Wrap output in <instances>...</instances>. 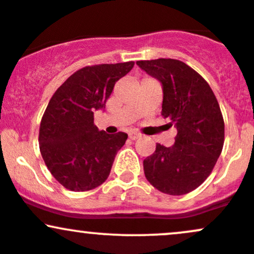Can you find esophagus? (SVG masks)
<instances>
[{
  "label": "esophagus",
  "instance_id": "obj_1",
  "mask_svg": "<svg viewBox=\"0 0 254 254\" xmlns=\"http://www.w3.org/2000/svg\"><path fill=\"white\" fill-rule=\"evenodd\" d=\"M138 137H141V135H139L138 132H136V131H131V132H129V138L130 139H137Z\"/></svg>",
  "mask_w": 254,
  "mask_h": 254
}]
</instances>
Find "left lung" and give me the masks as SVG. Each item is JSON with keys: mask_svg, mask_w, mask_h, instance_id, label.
<instances>
[{"mask_svg": "<svg viewBox=\"0 0 254 254\" xmlns=\"http://www.w3.org/2000/svg\"><path fill=\"white\" fill-rule=\"evenodd\" d=\"M137 65L162 84L164 118L177 127L172 147L156 143L143 170L154 188L172 196L193 191L214 170L223 148L224 122L214 92L182 61L159 58Z\"/></svg>", "mask_w": 254, "mask_h": 254, "instance_id": "left-lung-1", "label": "left lung"}]
</instances>
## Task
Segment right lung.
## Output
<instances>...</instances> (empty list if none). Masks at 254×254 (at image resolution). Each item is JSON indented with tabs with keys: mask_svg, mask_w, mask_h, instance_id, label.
I'll list each match as a JSON object with an SVG mask.
<instances>
[{
	"mask_svg": "<svg viewBox=\"0 0 254 254\" xmlns=\"http://www.w3.org/2000/svg\"><path fill=\"white\" fill-rule=\"evenodd\" d=\"M135 62L95 64L78 69L49 101L39 127V148L46 167L61 185L75 192L93 190L110 176L127 135H109L94 124L119 78Z\"/></svg>",
	"mask_w": 254,
	"mask_h": 254,
	"instance_id": "right-lung-1",
	"label": "right lung"
}]
</instances>
